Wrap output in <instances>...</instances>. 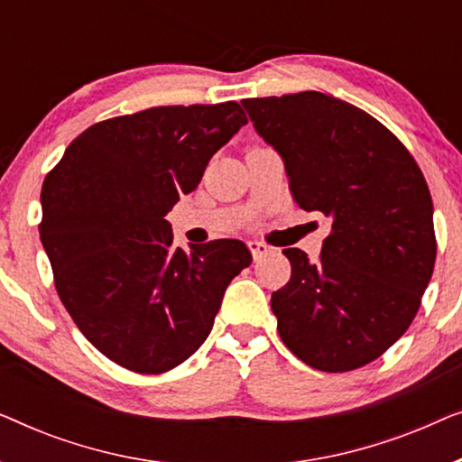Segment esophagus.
I'll return each instance as SVG.
<instances>
[{"instance_id": "1", "label": "esophagus", "mask_w": 462, "mask_h": 462, "mask_svg": "<svg viewBox=\"0 0 462 462\" xmlns=\"http://www.w3.org/2000/svg\"><path fill=\"white\" fill-rule=\"evenodd\" d=\"M248 248H250V252H252V256L256 258H263L264 254H269L271 252V248L267 244H263V242H256V239H252V242H248Z\"/></svg>"}]
</instances>
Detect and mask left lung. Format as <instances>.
Returning a JSON list of instances; mask_svg holds the SVG:
<instances>
[{
  "mask_svg": "<svg viewBox=\"0 0 462 462\" xmlns=\"http://www.w3.org/2000/svg\"><path fill=\"white\" fill-rule=\"evenodd\" d=\"M258 134L282 155L290 191L332 218L319 258L283 250L290 282L271 296L283 345L321 372L381 357L412 324L433 275V201L393 132L321 92L245 98Z\"/></svg>",
  "mask_w": 462,
  "mask_h": 462,
  "instance_id": "left-lung-1",
  "label": "left lung"
}]
</instances>
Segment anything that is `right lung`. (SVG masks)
Listing matches in <instances>:
<instances>
[{
	"instance_id": "add662e5",
	"label": "right lung",
	"mask_w": 462,
	"mask_h": 462,
	"mask_svg": "<svg viewBox=\"0 0 462 462\" xmlns=\"http://www.w3.org/2000/svg\"><path fill=\"white\" fill-rule=\"evenodd\" d=\"M245 124L236 100L111 117L81 132L43 180L40 237L56 292L122 368L162 374L191 357L250 267L237 239L176 248L163 218Z\"/></svg>"
}]
</instances>
